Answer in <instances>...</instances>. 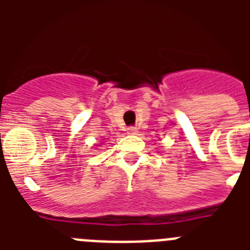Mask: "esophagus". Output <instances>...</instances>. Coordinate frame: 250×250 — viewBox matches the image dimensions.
<instances>
[{
    "label": "esophagus",
    "mask_w": 250,
    "mask_h": 250,
    "mask_svg": "<svg viewBox=\"0 0 250 250\" xmlns=\"http://www.w3.org/2000/svg\"><path fill=\"white\" fill-rule=\"evenodd\" d=\"M138 132V129L134 126H130L127 127V134H131V135H134V134H136Z\"/></svg>",
    "instance_id": "esophagus-1"
}]
</instances>
